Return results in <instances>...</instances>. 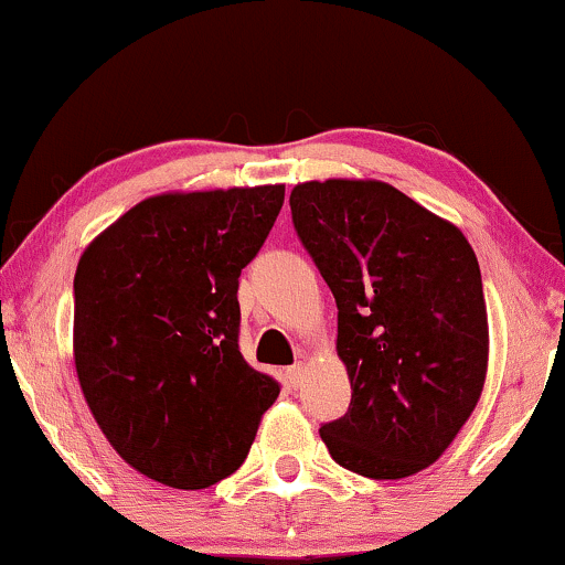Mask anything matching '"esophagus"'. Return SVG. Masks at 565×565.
Wrapping results in <instances>:
<instances>
[{
	"label": "esophagus",
	"instance_id": "esophagus-1",
	"mask_svg": "<svg viewBox=\"0 0 565 565\" xmlns=\"http://www.w3.org/2000/svg\"><path fill=\"white\" fill-rule=\"evenodd\" d=\"M289 382H291V385H300V382H302V377H305V364H302V361H297V364L295 366H289Z\"/></svg>",
	"mask_w": 565,
	"mask_h": 565
}]
</instances>
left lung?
Listing matches in <instances>:
<instances>
[{
    "label": "left lung",
    "mask_w": 565,
    "mask_h": 565,
    "mask_svg": "<svg viewBox=\"0 0 565 565\" xmlns=\"http://www.w3.org/2000/svg\"><path fill=\"white\" fill-rule=\"evenodd\" d=\"M291 220L337 300L350 408L321 427L337 465L374 481L430 468L481 401L489 316L465 233L382 180H308Z\"/></svg>",
    "instance_id": "1"
}]
</instances>
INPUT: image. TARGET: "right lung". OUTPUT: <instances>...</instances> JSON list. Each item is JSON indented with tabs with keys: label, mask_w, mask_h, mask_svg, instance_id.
Listing matches in <instances>:
<instances>
[{
	"label": "right lung",
	"mask_w": 565,
	"mask_h": 565,
	"mask_svg": "<svg viewBox=\"0 0 565 565\" xmlns=\"http://www.w3.org/2000/svg\"><path fill=\"white\" fill-rule=\"evenodd\" d=\"M284 185L142 199L82 252L74 364L97 427L151 481L196 491L242 468L278 382L238 353V276Z\"/></svg>",
	"instance_id": "1"
}]
</instances>
